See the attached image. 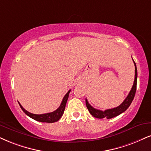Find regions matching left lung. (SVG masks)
Returning <instances> with one entry per match:
<instances>
[{
	"mask_svg": "<svg viewBox=\"0 0 151 151\" xmlns=\"http://www.w3.org/2000/svg\"><path fill=\"white\" fill-rule=\"evenodd\" d=\"M134 64L135 66V76H134V81L133 86L132 87V90H130V92L128 94V96L126 97L125 99L124 100V101L120 104V106H118V107L113 108L111 109H107L106 111H102L101 110H98L93 108L92 106L87 101V99H85V101H86V106L88 109L89 112L90 113V114L94 116L96 118H113L115 116H118L122 113L124 112V111L127 110L130 104L132 102L134 98L136 90H137V66H136V63L133 60Z\"/></svg>",
	"mask_w": 151,
	"mask_h": 151,
	"instance_id": "8db88e82",
	"label": "left lung"
}]
</instances>
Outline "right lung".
I'll return each instance as SVG.
<instances>
[{"label":"right lung","mask_w":151,"mask_h":151,"mask_svg":"<svg viewBox=\"0 0 151 151\" xmlns=\"http://www.w3.org/2000/svg\"><path fill=\"white\" fill-rule=\"evenodd\" d=\"M70 92V90H68V92L66 93V95L64 96V97L63 98L62 101H61V105L59 106V107L57 109L56 111H53V112L48 113H45V114H33V113L28 112L27 110H25L22 107V106L19 103V104L20 107L22 109V111H24V113L27 114L28 116H29L30 118H33V120L39 121V122H47V123H52V122H55L57 121H58L59 119L61 118L63 113H64V111L65 110V107H66V104L67 102V100H68V95H69V93Z\"/></svg>","instance_id":"1"}]
</instances>
